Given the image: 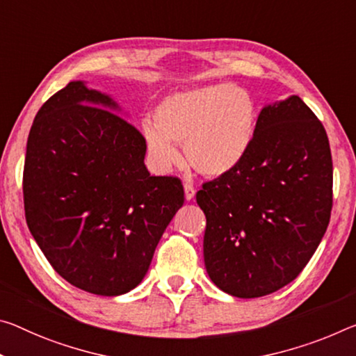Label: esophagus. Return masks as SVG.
Instances as JSON below:
<instances>
[{
    "label": "esophagus",
    "instance_id": "esophagus-1",
    "mask_svg": "<svg viewBox=\"0 0 356 356\" xmlns=\"http://www.w3.org/2000/svg\"><path fill=\"white\" fill-rule=\"evenodd\" d=\"M184 191H185V200L187 201H191L195 198V195H196V190H195V187L191 184H185L184 185Z\"/></svg>",
    "mask_w": 356,
    "mask_h": 356
}]
</instances>
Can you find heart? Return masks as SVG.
Returning a JSON list of instances; mask_svg holds the SVG:
<instances>
[{"label":"heart","mask_w":356,"mask_h":356,"mask_svg":"<svg viewBox=\"0 0 356 356\" xmlns=\"http://www.w3.org/2000/svg\"><path fill=\"white\" fill-rule=\"evenodd\" d=\"M152 123L140 127L154 165L169 171L180 163L176 144L196 171L228 176L249 155L257 134L258 107L245 88L213 83L168 95L156 104Z\"/></svg>","instance_id":"obj_1"}]
</instances>
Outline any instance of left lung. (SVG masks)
Instances as JSON below:
<instances>
[{
    "mask_svg": "<svg viewBox=\"0 0 356 356\" xmlns=\"http://www.w3.org/2000/svg\"><path fill=\"white\" fill-rule=\"evenodd\" d=\"M204 264L220 290L259 298L300 275L328 228L332 160L321 122L296 95L266 104L244 163L202 185Z\"/></svg>",
    "mask_w": 356,
    "mask_h": 356,
    "instance_id": "1",
    "label": "left lung"
}]
</instances>
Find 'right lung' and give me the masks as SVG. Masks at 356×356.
Segmentation results:
<instances>
[{
    "label": "right lung",
    "mask_w": 356,
    "mask_h": 356,
    "mask_svg": "<svg viewBox=\"0 0 356 356\" xmlns=\"http://www.w3.org/2000/svg\"><path fill=\"white\" fill-rule=\"evenodd\" d=\"M112 97L72 81L38 111L26 143L25 217L61 277L83 291L136 289L176 212V177L150 176L144 138Z\"/></svg>",
    "instance_id": "add662e5"
}]
</instances>
